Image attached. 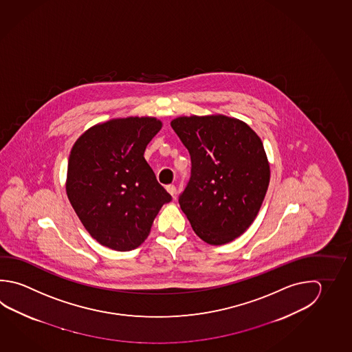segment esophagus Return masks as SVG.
<instances>
[{
    "label": "esophagus",
    "instance_id": "34e87169",
    "mask_svg": "<svg viewBox=\"0 0 352 352\" xmlns=\"http://www.w3.org/2000/svg\"><path fill=\"white\" fill-rule=\"evenodd\" d=\"M166 190L173 197H175V195H176V187H175V185H167Z\"/></svg>",
    "mask_w": 352,
    "mask_h": 352
}]
</instances>
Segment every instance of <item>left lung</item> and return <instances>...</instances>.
<instances>
[{"instance_id": "1", "label": "left lung", "mask_w": 352, "mask_h": 352, "mask_svg": "<svg viewBox=\"0 0 352 352\" xmlns=\"http://www.w3.org/2000/svg\"><path fill=\"white\" fill-rule=\"evenodd\" d=\"M171 126L191 156L181 210L206 243H230L253 223L268 190L262 140L245 122L226 116H179Z\"/></svg>"}]
</instances>
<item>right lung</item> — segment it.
Listing matches in <instances>:
<instances>
[{"instance_id": "add662e5", "label": "right lung", "mask_w": 352, "mask_h": 352, "mask_svg": "<svg viewBox=\"0 0 352 352\" xmlns=\"http://www.w3.org/2000/svg\"><path fill=\"white\" fill-rule=\"evenodd\" d=\"M156 118L113 119L88 129L73 145L67 196L90 236L110 250H135L173 197L144 153L161 130Z\"/></svg>"}]
</instances>
